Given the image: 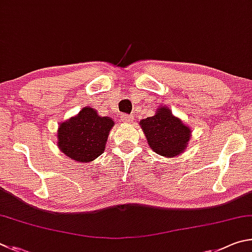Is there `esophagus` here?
Returning a JSON list of instances; mask_svg holds the SVG:
<instances>
[{
	"label": "esophagus",
	"instance_id": "obj_1",
	"mask_svg": "<svg viewBox=\"0 0 252 252\" xmlns=\"http://www.w3.org/2000/svg\"><path fill=\"white\" fill-rule=\"evenodd\" d=\"M121 121L123 123H127V124H130L134 122V117L133 115H127V114H124L121 116Z\"/></svg>",
	"mask_w": 252,
	"mask_h": 252
}]
</instances>
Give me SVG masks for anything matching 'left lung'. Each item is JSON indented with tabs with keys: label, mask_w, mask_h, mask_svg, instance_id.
<instances>
[{
	"label": "left lung",
	"mask_w": 252,
	"mask_h": 252,
	"mask_svg": "<svg viewBox=\"0 0 252 252\" xmlns=\"http://www.w3.org/2000/svg\"><path fill=\"white\" fill-rule=\"evenodd\" d=\"M149 146L158 155L175 157L185 151L190 138V129L170 110L160 107L155 116L140 121Z\"/></svg>",
	"instance_id": "obj_1"
}]
</instances>
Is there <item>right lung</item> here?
<instances>
[{
    "label": "right lung",
    "instance_id": "add662e5",
    "mask_svg": "<svg viewBox=\"0 0 252 252\" xmlns=\"http://www.w3.org/2000/svg\"><path fill=\"white\" fill-rule=\"evenodd\" d=\"M113 126L112 118L101 117L97 110L85 107L77 116L61 124L57 144L61 151L72 159L92 161L104 153Z\"/></svg>",
    "mask_w": 252,
    "mask_h": 252
}]
</instances>
